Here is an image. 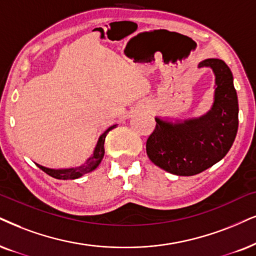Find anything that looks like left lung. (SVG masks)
I'll return each instance as SVG.
<instances>
[{
  "label": "left lung",
  "mask_w": 256,
  "mask_h": 256,
  "mask_svg": "<svg viewBox=\"0 0 256 256\" xmlns=\"http://www.w3.org/2000/svg\"><path fill=\"white\" fill-rule=\"evenodd\" d=\"M198 67H210L215 74L212 108L174 122L156 117L146 140L152 163L177 176H194L214 166L228 154L238 134V102L230 68L220 59H206Z\"/></svg>",
  "instance_id": "obj_1"
}]
</instances>
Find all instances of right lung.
I'll return each mask as SVG.
<instances>
[{
	"label": "right lung",
	"instance_id": "right-lung-1",
	"mask_svg": "<svg viewBox=\"0 0 256 256\" xmlns=\"http://www.w3.org/2000/svg\"><path fill=\"white\" fill-rule=\"evenodd\" d=\"M114 128L116 125L110 126L108 130L100 136L98 139V143H96L94 148V151H93V154L90 158H87V160L82 164V166H76V168H67V169H50V168L42 166L40 164H36V166L40 168L42 171H44L47 174H50V177H53V178H56V180L79 178V177L84 176L85 174H88L90 171L94 170L100 164V162L102 160V158H104V154H105V148H104L105 138L108 132Z\"/></svg>",
	"mask_w": 256,
	"mask_h": 256
}]
</instances>
